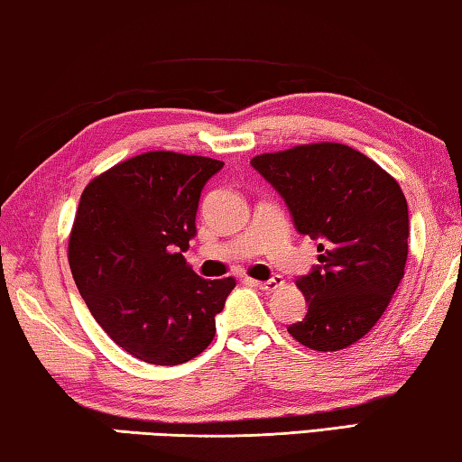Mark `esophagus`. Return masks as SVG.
<instances>
[{
    "label": "esophagus",
    "mask_w": 462,
    "mask_h": 462,
    "mask_svg": "<svg viewBox=\"0 0 462 462\" xmlns=\"http://www.w3.org/2000/svg\"><path fill=\"white\" fill-rule=\"evenodd\" d=\"M251 283L257 285V288L263 290V291H273V290L280 288V285H283V277H282V275H273V277H271V280H267V282H253V280H251Z\"/></svg>",
    "instance_id": "esophagus-1"
}]
</instances>
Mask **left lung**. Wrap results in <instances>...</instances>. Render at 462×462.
<instances>
[{"mask_svg": "<svg viewBox=\"0 0 462 462\" xmlns=\"http://www.w3.org/2000/svg\"><path fill=\"white\" fill-rule=\"evenodd\" d=\"M288 205L300 234L319 240V265L296 285L309 312L288 331L339 351L378 323L405 273L409 211L399 182L343 143H309L251 160Z\"/></svg>", "mask_w": 462, "mask_h": 462, "instance_id": "left-lung-1", "label": "left lung"}]
</instances>
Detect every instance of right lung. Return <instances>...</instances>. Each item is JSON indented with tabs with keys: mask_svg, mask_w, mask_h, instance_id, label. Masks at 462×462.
<instances>
[{
	"mask_svg": "<svg viewBox=\"0 0 462 462\" xmlns=\"http://www.w3.org/2000/svg\"><path fill=\"white\" fill-rule=\"evenodd\" d=\"M224 162L145 152L88 182L69 236V267L88 310L137 360L177 365L214 341L234 277L187 265L199 197Z\"/></svg>",
	"mask_w": 462,
	"mask_h": 462,
	"instance_id": "1",
	"label": "right lung"
}]
</instances>
